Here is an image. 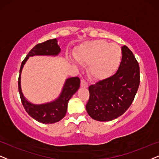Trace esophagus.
<instances>
[{"label": "esophagus", "instance_id": "obj_1", "mask_svg": "<svg viewBox=\"0 0 159 159\" xmlns=\"http://www.w3.org/2000/svg\"><path fill=\"white\" fill-rule=\"evenodd\" d=\"M81 86H82V87L86 88V87H88V83L85 81V80L82 79L81 81Z\"/></svg>", "mask_w": 159, "mask_h": 159}]
</instances>
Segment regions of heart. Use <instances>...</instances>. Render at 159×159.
Wrapping results in <instances>:
<instances>
[{
    "mask_svg": "<svg viewBox=\"0 0 159 159\" xmlns=\"http://www.w3.org/2000/svg\"><path fill=\"white\" fill-rule=\"evenodd\" d=\"M75 59L84 66H89V76L94 80L107 79L119 69L122 53L116 44L105 40L87 42L80 45L74 53Z\"/></svg>",
    "mask_w": 159,
    "mask_h": 159,
    "instance_id": "1",
    "label": "heart"
}]
</instances>
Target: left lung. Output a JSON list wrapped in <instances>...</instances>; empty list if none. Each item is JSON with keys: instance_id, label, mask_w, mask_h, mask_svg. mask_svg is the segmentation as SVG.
Listing matches in <instances>:
<instances>
[{"instance_id": "1", "label": "left lung", "mask_w": 159, "mask_h": 159, "mask_svg": "<svg viewBox=\"0 0 159 159\" xmlns=\"http://www.w3.org/2000/svg\"><path fill=\"white\" fill-rule=\"evenodd\" d=\"M122 61L114 75L89 86L87 113L98 121L119 117L131 105L140 83L139 65L127 46L122 47Z\"/></svg>"}]
</instances>
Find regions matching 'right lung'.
<instances>
[{"label": "right lung", "mask_w": 159, "mask_h": 159, "mask_svg": "<svg viewBox=\"0 0 159 159\" xmlns=\"http://www.w3.org/2000/svg\"><path fill=\"white\" fill-rule=\"evenodd\" d=\"M61 51L59 46L57 44L56 39L47 40L44 43H39L35 45L29 52L26 57L22 61L20 75L18 78V89L20 97L25 110L32 118L37 121L45 124H51L59 122L65 116L67 110V104L72 96L77 92L80 86V78L78 77H72L66 80V82L62 89L59 98L51 103L42 105H34L29 103L24 98L21 91L20 86V73L24 64L30 56H56Z\"/></svg>", "instance_id": "add662e5"}]
</instances>
